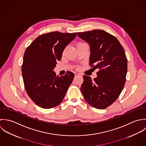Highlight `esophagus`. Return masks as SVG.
<instances>
[{"instance_id": "1", "label": "esophagus", "mask_w": 146, "mask_h": 146, "mask_svg": "<svg viewBox=\"0 0 146 146\" xmlns=\"http://www.w3.org/2000/svg\"><path fill=\"white\" fill-rule=\"evenodd\" d=\"M80 76V74L79 73H78V72H75L74 73V76L75 77H77V76Z\"/></svg>"}]
</instances>
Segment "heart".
Listing matches in <instances>:
<instances>
[{"label":"heart","instance_id":"obj_1","mask_svg":"<svg viewBox=\"0 0 146 146\" xmlns=\"http://www.w3.org/2000/svg\"><path fill=\"white\" fill-rule=\"evenodd\" d=\"M85 44V43H79L77 44V46H79V45H81V44Z\"/></svg>","mask_w":146,"mask_h":146}]
</instances>
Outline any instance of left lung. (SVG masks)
<instances>
[{"mask_svg":"<svg viewBox=\"0 0 146 146\" xmlns=\"http://www.w3.org/2000/svg\"><path fill=\"white\" fill-rule=\"evenodd\" d=\"M77 35L90 46L89 65L99 69L94 80L83 76L81 91L90 105L105 109L116 101L124 87L127 70L125 52L116 38L103 30Z\"/></svg>","mask_w":146,"mask_h":146,"instance_id":"obj_1","label":"left lung"}]
</instances>
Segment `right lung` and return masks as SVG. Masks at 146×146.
<instances>
[{"label": "right lung", "instance_id": "add662e5", "mask_svg": "<svg viewBox=\"0 0 146 146\" xmlns=\"http://www.w3.org/2000/svg\"><path fill=\"white\" fill-rule=\"evenodd\" d=\"M76 33L54 31L37 37L25 50L22 65L25 88L31 99L39 107L50 109L62 101L74 74L67 71L56 76L54 71L66 46Z\"/></svg>", "mask_w": 146, "mask_h": 146}]
</instances>
